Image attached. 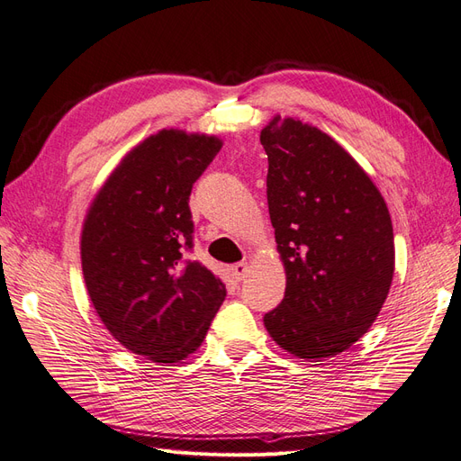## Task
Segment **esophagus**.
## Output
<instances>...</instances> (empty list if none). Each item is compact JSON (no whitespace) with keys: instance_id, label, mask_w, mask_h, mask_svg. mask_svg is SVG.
I'll use <instances>...</instances> for the list:
<instances>
[{"instance_id":"34e87169","label":"esophagus","mask_w":461,"mask_h":461,"mask_svg":"<svg viewBox=\"0 0 461 461\" xmlns=\"http://www.w3.org/2000/svg\"><path fill=\"white\" fill-rule=\"evenodd\" d=\"M229 273H230V276L234 278L236 283H240V281H244V276L249 273V267H248V263H234V265H230V269H229Z\"/></svg>"}]
</instances>
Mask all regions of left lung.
<instances>
[{"label": "left lung", "mask_w": 461, "mask_h": 461, "mask_svg": "<svg viewBox=\"0 0 461 461\" xmlns=\"http://www.w3.org/2000/svg\"><path fill=\"white\" fill-rule=\"evenodd\" d=\"M267 203L286 290L265 313L288 354L339 356L375 323L394 275L388 207L369 175L334 138L275 115L261 131Z\"/></svg>", "instance_id": "left-lung-1"}]
</instances>
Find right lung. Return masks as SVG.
<instances>
[{
  "instance_id": "1",
  "label": "right lung",
  "mask_w": 461,
  "mask_h": 461,
  "mask_svg": "<svg viewBox=\"0 0 461 461\" xmlns=\"http://www.w3.org/2000/svg\"><path fill=\"white\" fill-rule=\"evenodd\" d=\"M217 136L163 129L136 144L97 190L80 236L82 275L97 317L129 352L176 364L202 346L227 296L192 248L190 192Z\"/></svg>"
}]
</instances>
